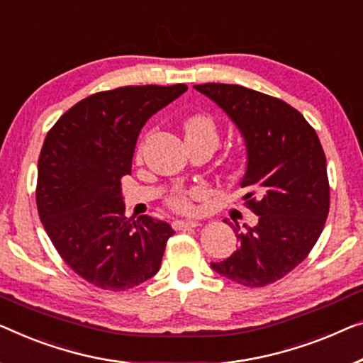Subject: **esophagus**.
<instances>
[{
    "mask_svg": "<svg viewBox=\"0 0 363 363\" xmlns=\"http://www.w3.org/2000/svg\"><path fill=\"white\" fill-rule=\"evenodd\" d=\"M174 228L176 230H184V228H196V226H200L199 221H194V220H176L174 223Z\"/></svg>",
    "mask_w": 363,
    "mask_h": 363,
    "instance_id": "obj_1",
    "label": "esophagus"
}]
</instances>
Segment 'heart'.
Here are the masks:
<instances>
[{"label": "heart", "instance_id": "obj_1", "mask_svg": "<svg viewBox=\"0 0 363 363\" xmlns=\"http://www.w3.org/2000/svg\"><path fill=\"white\" fill-rule=\"evenodd\" d=\"M184 128H186V138H208L215 145L218 142V132H216L213 118L205 116V113H194L184 123ZM203 192V189H196V191L189 194H181V196H177L172 200V207L179 210V212H191L192 203L189 199L202 196Z\"/></svg>", "mask_w": 363, "mask_h": 363}]
</instances>
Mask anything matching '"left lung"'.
I'll return each instance as SVG.
<instances>
[{
  "mask_svg": "<svg viewBox=\"0 0 363 363\" xmlns=\"http://www.w3.org/2000/svg\"><path fill=\"white\" fill-rule=\"evenodd\" d=\"M194 88L213 101L241 133L246 171L240 186L247 192L246 205L257 215L254 226L230 223L240 246L210 267L246 286L277 282L308 256L329 212L320 138L298 111L277 97L238 84Z\"/></svg>",
  "mask_w": 363,
  "mask_h": 363,
  "instance_id": "8db88e82",
  "label": "left lung"
}]
</instances>
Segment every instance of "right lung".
<instances>
[{
  "label": "right lung",
  "mask_w": 363,
  "mask_h": 363,
  "mask_svg": "<svg viewBox=\"0 0 363 363\" xmlns=\"http://www.w3.org/2000/svg\"><path fill=\"white\" fill-rule=\"evenodd\" d=\"M186 84L123 86L74 104L47 133L37 174V210L63 261L104 290L132 289L158 272L169 223L123 215L121 177L132 172L148 118Z\"/></svg>",
  "instance_id": "add662e5"
}]
</instances>
